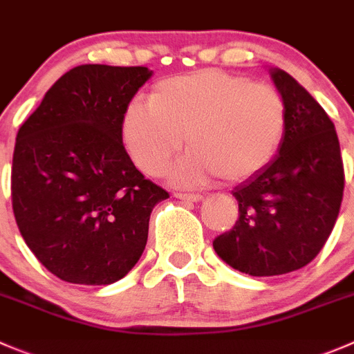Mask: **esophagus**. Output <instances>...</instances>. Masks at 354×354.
<instances>
[{"mask_svg": "<svg viewBox=\"0 0 354 354\" xmlns=\"http://www.w3.org/2000/svg\"><path fill=\"white\" fill-rule=\"evenodd\" d=\"M174 197L180 198V201H187V202H198L202 201V195L198 194H181V192H176Z\"/></svg>", "mask_w": 354, "mask_h": 354, "instance_id": "1", "label": "esophagus"}]
</instances>
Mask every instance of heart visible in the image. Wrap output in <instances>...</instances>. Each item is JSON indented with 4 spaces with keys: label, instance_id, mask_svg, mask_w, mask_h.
Wrapping results in <instances>:
<instances>
[{
    "label": "heart",
    "instance_id": "1",
    "mask_svg": "<svg viewBox=\"0 0 354 354\" xmlns=\"http://www.w3.org/2000/svg\"><path fill=\"white\" fill-rule=\"evenodd\" d=\"M289 128V107L275 86L223 71H197L164 79L150 102L126 107L121 135L136 167L164 173L174 183L204 185L214 178L240 183L256 176L279 153Z\"/></svg>",
    "mask_w": 354,
    "mask_h": 354
}]
</instances>
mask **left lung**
<instances>
[{
    "label": "left lung",
    "instance_id": "obj_1",
    "mask_svg": "<svg viewBox=\"0 0 354 354\" xmlns=\"http://www.w3.org/2000/svg\"><path fill=\"white\" fill-rule=\"evenodd\" d=\"M289 128L275 159L233 190L239 219L212 245L232 268L252 277L296 272L317 257L335 225L344 166L334 122L322 105L275 68Z\"/></svg>",
    "mask_w": 354,
    "mask_h": 354
}]
</instances>
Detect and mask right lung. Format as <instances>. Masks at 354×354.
I'll return each mask as SVG.
<instances>
[{
    "mask_svg": "<svg viewBox=\"0 0 354 354\" xmlns=\"http://www.w3.org/2000/svg\"><path fill=\"white\" fill-rule=\"evenodd\" d=\"M147 67L65 72L17 133L12 205L20 235L64 282L109 286L138 263L153 205L169 197L124 149L121 121Z\"/></svg>",
    "mask_w": 354,
    "mask_h": 354,
    "instance_id": "1",
    "label": "right lung"
}]
</instances>
